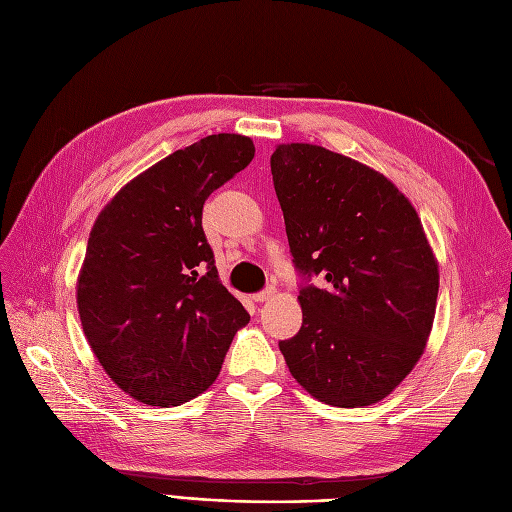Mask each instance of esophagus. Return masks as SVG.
<instances>
[{
    "label": "esophagus",
    "mask_w": 512,
    "mask_h": 512,
    "mask_svg": "<svg viewBox=\"0 0 512 512\" xmlns=\"http://www.w3.org/2000/svg\"><path fill=\"white\" fill-rule=\"evenodd\" d=\"M277 294V290L273 288V286H269V288H265L262 292H258V294H254V301L256 303H265V301H269V299H273Z\"/></svg>",
    "instance_id": "1"
}]
</instances>
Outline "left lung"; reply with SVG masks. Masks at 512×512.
Listing matches in <instances>:
<instances>
[{"instance_id":"1","label":"left lung","mask_w":512,"mask_h":512,"mask_svg":"<svg viewBox=\"0 0 512 512\" xmlns=\"http://www.w3.org/2000/svg\"><path fill=\"white\" fill-rule=\"evenodd\" d=\"M271 175L294 265L324 280L301 290V329L280 342L290 374L329 406L378 404L436 318L440 271L421 218L391 179L320 145H277Z\"/></svg>"}]
</instances>
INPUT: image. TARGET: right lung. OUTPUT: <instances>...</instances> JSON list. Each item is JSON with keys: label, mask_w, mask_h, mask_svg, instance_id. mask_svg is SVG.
<instances>
[{"label": "right lung", "mask_w": 512, "mask_h": 512, "mask_svg": "<svg viewBox=\"0 0 512 512\" xmlns=\"http://www.w3.org/2000/svg\"><path fill=\"white\" fill-rule=\"evenodd\" d=\"M254 151L243 134L177 149L123 185L89 232L76 280L83 331L111 380L147 406L205 393L250 322L213 265L203 205Z\"/></svg>", "instance_id": "add662e5"}]
</instances>
